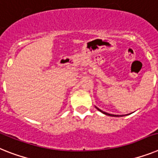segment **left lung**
<instances>
[{"mask_svg":"<svg viewBox=\"0 0 158 158\" xmlns=\"http://www.w3.org/2000/svg\"><path fill=\"white\" fill-rule=\"evenodd\" d=\"M95 107L97 108L98 110H99L100 112H102V113H103L104 114H106V115H109V116H114V117H119V116H124V115H127V114H123V115H118V114H109V113H106V112H104L102 111V110H100L99 108H98L97 106H95Z\"/></svg>","mask_w":158,"mask_h":158,"instance_id":"8db88e82","label":"left lung"}]
</instances>
